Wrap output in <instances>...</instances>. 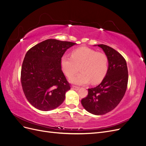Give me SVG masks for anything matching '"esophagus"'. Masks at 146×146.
Returning <instances> with one entry per match:
<instances>
[{
	"label": "esophagus",
	"mask_w": 146,
	"mask_h": 146,
	"mask_svg": "<svg viewBox=\"0 0 146 146\" xmlns=\"http://www.w3.org/2000/svg\"><path fill=\"white\" fill-rule=\"evenodd\" d=\"M72 89H74V90H76V91H78V90L80 89V87H77V86H73L72 87Z\"/></svg>",
	"instance_id": "34e87169"
}]
</instances>
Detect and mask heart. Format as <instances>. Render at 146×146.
I'll use <instances>...</instances> for the list:
<instances>
[{
  "instance_id": "b5f03b06",
  "label": "heart",
  "mask_w": 146,
  "mask_h": 146,
  "mask_svg": "<svg viewBox=\"0 0 146 146\" xmlns=\"http://www.w3.org/2000/svg\"><path fill=\"white\" fill-rule=\"evenodd\" d=\"M61 68L67 77H72L80 68L81 72L69 79L72 84L83 86L101 83L106 76L108 68L107 56L101 52L86 46L72 51L71 57L63 55L60 59Z\"/></svg>"
}]
</instances>
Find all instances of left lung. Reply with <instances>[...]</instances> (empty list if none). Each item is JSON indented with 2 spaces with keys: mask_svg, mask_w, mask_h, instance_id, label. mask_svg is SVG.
Returning a JSON list of instances; mask_svg holds the SVG:
<instances>
[{
  "mask_svg": "<svg viewBox=\"0 0 146 146\" xmlns=\"http://www.w3.org/2000/svg\"><path fill=\"white\" fill-rule=\"evenodd\" d=\"M101 48L108 59L107 74L101 84L88 89V95L81 100L84 108L91 114L103 115L112 111L121 101L127 88L128 71L125 59L119 52L104 44Z\"/></svg>",
  "mask_w": 146,
  "mask_h": 146,
  "instance_id": "obj_1",
  "label": "left lung"
}]
</instances>
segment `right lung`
I'll use <instances>...</instances> for the list:
<instances>
[{"label": "right lung", "instance_id": "1", "mask_svg": "<svg viewBox=\"0 0 146 146\" xmlns=\"http://www.w3.org/2000/svg\"><path fill=\"white\" fill-rule=\"evenodd\" d=\"M77 44L54 39L33 46L25 55L21 71L22 88L27 101L47 111L60 106L71 87L61 68L65 51Z\"/></svg>", "mask_w": 146, "mask_h": 146}]
</instances>
